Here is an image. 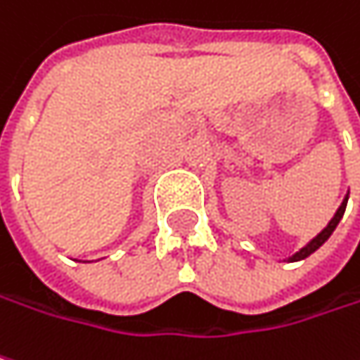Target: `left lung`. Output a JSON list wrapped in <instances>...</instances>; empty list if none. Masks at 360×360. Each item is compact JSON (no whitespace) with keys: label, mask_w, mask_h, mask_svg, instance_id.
Masks as SVG:
<instances>
[{"label":"left lung","mask_w":360,"mask_h":360,"mask_svg":"<svg viewBox=\"0 0 360 360\" xmlns=\"http://www.w3.org/2000/svg\"><path fill=\"white\" fill-rule=\"evenodd\" d=\"M347 202H348V196H347V198H345V200H342V205L338 207L336 215L332 217V221H330V223H328V225H326V227L321 229L320 233H318V236H316V238H314V240H311L309 244L305 245V248H301V250H299L297 254H293V256L289 258L291 262H295V260H303V258H307L309 254H314V252H316V250H318V248H320V245L323 244V242H326V240H328L330 236H332V231L336 229V225L340 223V219H342V215H345V211H347Z\"/></svg>","instance_id":"1"}]
</instances>
